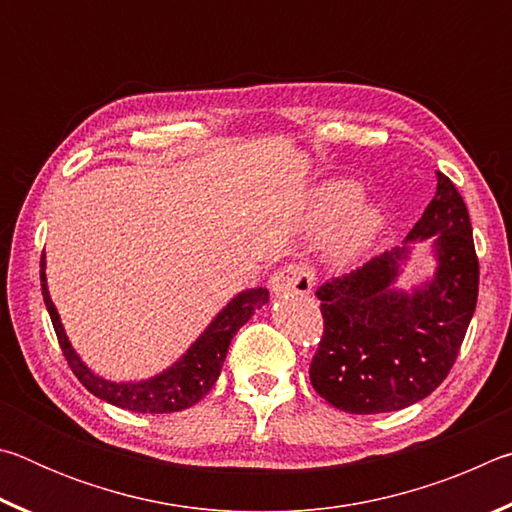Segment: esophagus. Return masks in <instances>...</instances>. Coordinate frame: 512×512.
<instances>
[{
  "label": "esophagus",
  "instance_id": "obj_1",
  "mask_svg": "<svg viewBox=\"0 0 512 512\" xmlns=\"http://www.w3.org/2000/svg\"><path fill=\"white\" fill-rule=\"evenodd\" d=\"M268 284H271V291L275 296H307L314 289L316 275L307 264L291 262L277 268Z\"/></svg>",
  "mask_w": 512,
  "mask_h": 512
}]
</instances>
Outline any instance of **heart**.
<instances>
[{
    "instance_id": "obj_1",
    "label": "heart",
    "mask_w": 512,
    "mask_h": 512,
    "mask_svg": "<svg viewBox=\"0 0 512 512\" xmlns=\"http://www.w3.org/2000/svg\"><path fill=\"white\" fill-rule=\"evenodd\" d=\"M361 187L339 180L318 187L307 203V228L316 235L334 228L332 253L339 259L359 255L381 228V214L372 205H357Z\"/></svg>"
}]
</instances>
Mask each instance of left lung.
<instances>
[{
	"mask_svg": "<svg viewBox=\"0 0 512 512\" xmlns=\"http://www.w3.org/2000/svg\"><path fill=\"white\" fill-rule=\"evenodd\" d=\"M433 235L438 271L413 296L391 289L404 250L318 287L323 336L309 379L336 409L357 415L406 409L452 370L479 296V257L463 196L440 171L436 196L409 241Z\"/></svg>",
	"mask_w": 512,
	"mask_h": 512,
	"instance_id": "8db88e82",
	"label": "left lung"
}]
</instances>
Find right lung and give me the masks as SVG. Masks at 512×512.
I'll use <instances>...</instances> for the list:
<instances>
[{"mask_svg": "<svg viewBox=\"0 0 512 512\" xmlns=\"http://www.w3.org/2000/svg\"><path fill=\"white\" fill-rule=\"evenodd\" d=\"M40 282H42V298H45L47 311L51 316V325L58 336L60 350L65 354L67 366L79 377L81 384L88 388L92 395L101 397L119 409H128L135 413H173L183 411L196 404L198 400L210 393L214 381L219 379L225 354H228L232 336L239 332V327L248 323V318L255 314V309H262L268 302V289H250L239 293V296L225 307L219 316L212 320V325L205 329L192 348L178 363H173L162 375L137 381V384H115L106 381L90 372L88 366L76 357V352L69 345L65 329L60 325L58 311L47 291L45 277V255L40 257Z\"/></svg>", "mask_w": 512, "mask_h": 512, "instance_id": "right-lung-1", "label": "right lung"}]
</instances>
